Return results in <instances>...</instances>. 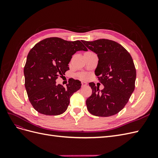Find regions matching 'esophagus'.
Returning <instances> with one entry per match:
<instances>
[{"label":"esophagus","mask_w":158,"mask_h":158,"mask_svg":"<svg viewBox=\"0 0 158 158\" xmlns=\"http://www.w3.org/2000/svg\"><path fill=\"white\" fill-rule=\"evenodd\" d=\"M85 85H87V83L85 82H82V86L84 87L85 86Z\"/></svg>","instance_id":"obj_1"}]
</instances>
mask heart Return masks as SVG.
<instances>
[{
  "mask_svg": "<svg viewBox=\"0 0 158 158\" xmlns=\"http://www.w3.org/2000/svg\"><path fill=\"white\" fill-rule=\"evenodd\" d=\"M81 77H82V78H87V75L86 74H83V75H82L81 76Z\"/></svg>",
  "mask_w": 158,
  "mask_h": 158,
  "instance_id": "heart-1",
  "label": "heart"
}]
</instances>
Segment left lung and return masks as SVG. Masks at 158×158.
<instances>
[{
	"instance_id": "1",
	"label": "left lung",
	"mask_w": 158,
	"mask_h": 158,
	"mask_svg": "<svg viewBox=\"0 0 158 158\" xmlns=\"http://www.w3.org/2000/svg\"><path fill=\"white\" fill-rule=\"evenodd\" d=\"M82 41L98 55L95 74L104 86L99 90L94 82L89 83L92 94L85 102L87 109L95 116L114 115L126 106L135 90L136 72L132 57L121 45L112 40Z\"/></svg>"
}]
</instances>
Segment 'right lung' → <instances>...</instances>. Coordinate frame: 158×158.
Instances as JSON below:
<instances>
[{"label": "right lung", "instance_id": "right-lung-1", "mask_svg": "<svg viewBox=\"0 0 158 158\" xmlns=\"http://www.w3.org/2000/svg\"><path fill=\"white\" fill-rule=\"evenodd\" d=\"M79 51H88L81 41H69L59 37L47 38L30 50L23 74L28 98L37 112L58 115L67 109L70 97L80 89L82 84L73 79L64 88L56 85L55 80L69 70L72 56Z\"/></svg>", "mask_w": 158, "mask_h": 158}]
</instances>
